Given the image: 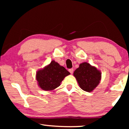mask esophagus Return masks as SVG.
I'll list each match as a JSON object with an SVG mask.
<instances>
[{
	"instance_id": "1",
	"label": "esophagus",
	"mask_w": 129,
	"mask_h": 129,
	"mask_svg": "<svg viewBox=\"0 0 129 129\" xmlns=\"http://www.w3.org/2000/svg\"><path fill=\"white\" fill-rule=\"evenodd\" d=\"M69 72L71 74H72L73 73V69H70L69 70Z\"/></svg>"
}]
</instances>
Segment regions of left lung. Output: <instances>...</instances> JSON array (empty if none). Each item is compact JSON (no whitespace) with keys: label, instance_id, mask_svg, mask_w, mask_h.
<instances>
[{"label":"left lung","instance_id":"obj_1","mask_svg":"<svg viewBox=\"0 0 129 129\" xmlns=\"http://www.w3.org/2000/svg\"><path fill=\"white\" fill-rule=\"evenodd\" d=\"M73 76L79 86L84 91L91 92L100 83L102 73L96 67L83 62L74 72Z\"/></svg>","mask_w":129,"mask_h":129}]
</instances>
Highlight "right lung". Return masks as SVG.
<instances>
[{
    "label": "right lung",
    "mask_w": 129,
    "mask_h": 129,
    "mask_svg": "<svg viewBox=\"0 0 129 129\" xmlns=\"http://www.w3.org/2000/svg\"><path fill=\"white\" fill-rule=\"evenodd\" d=\"M70 74L64 67L52 60L50 64L36 72V79L42 90L51 91L59 87L64 77Z\"/></svg>",
    "instance_id": "1"
}]
</instances>
